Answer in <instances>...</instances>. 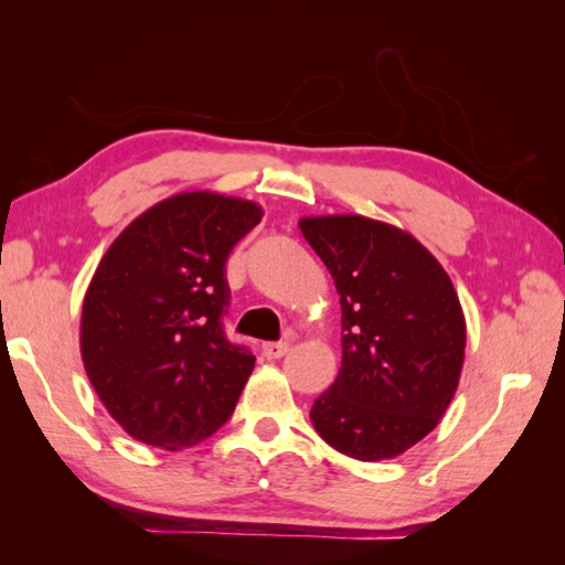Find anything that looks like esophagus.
I'll use <instances>...</instances> for the list:
<instances>
[{"label":"esophagus","mask_w":565,"mask_h":565,"mask_svg":"<svg viewBox=\"0 0 565 565\" xmlns=\"http://www.w3.org/2000/svg\"><path fill=\"white\" fill-rule=\"evenodd\" d=\"M286 352H289V342H264L262 344V354L267 359H281Z\"/></svg>","instance_id":"esophagus-1"}]
</instances>
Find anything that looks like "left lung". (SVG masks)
I'll use <instances>...</instances> for the list:
<instances>
[{"instance_id":"8db88e82","label":"left lung","mask_w":565,"mask_h":565,"mask_svg":"<svg viewBox=\"0 0 565 565\" xmlns=\"http://www.w3.org/2000/svg\"><path fill=\"white\" fill-rule=\"evenodd\" d=\"M342 306V366L310 419L359 461L393 459L427 437L459 386L466 320L441 264L398 227L364 215L303 218Z\"/></svg>"}]
</instances>
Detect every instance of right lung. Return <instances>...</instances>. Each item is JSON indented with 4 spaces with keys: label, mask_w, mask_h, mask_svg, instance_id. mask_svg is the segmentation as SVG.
<instances>
[{
    "label": "right lung",
    "mask_w": 565,
    "mask_h": 565,
    "mask_svg": "<svg viewBox=\"0 0 565 565\" xmlns=\"http://www.w3.org/2000/svg\"><path fill=\"white\" fill-rule=\"evenodd\" d=\"M257 203L194 191L160 201L106 249L82 306V359L130 437L184 449L233 415L255 354L227 340L225 262Z\"/></svg>",
    "instance_id": "right-lung-1"
}]
</instances>
